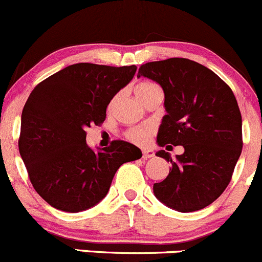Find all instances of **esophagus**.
Returning a JSON list of instances; mask_svg holds the SVG:
<instances>
[{"label": "esophagus", "mask_w": 262, "mask_h": 262, "mask_svg": "<svg viewBox=\"0 0 262 262\" xmlns=\"http://www.w3.org/2000/svg\"><path fill=\"white\" fill-rule=\"evenodd\" d=\"M154 156H155V154H154L152 150H144V151H142V159H144V160H147V159L154 158Z\"/></svg>", "instance_id": "obj_1"}]
</instances>
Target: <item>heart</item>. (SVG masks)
<instances>
[{
	"label": "heart",
	"mask_w": 262,
	"mask_h": 262,
	"mask_svg": "<svg viewBox=\"0 0 262 262\" xmlns=\"http://www.w3.org/2000/svg\"><path fill=\"white\" fill-rule=\"evenodd\" d=\"M135 92H136V96L139 97L140 101H142V99L146 98L147 96H150V94L152 93H158V92L163 93V92H161V88L152 82L139 83V84L136 85V88H135ZM152 134H154V128L151 127V126L145 125V126H137V127L128 128V130L125 132V136L126 139L130 140V141L134 142V144L144 146V145L149 144Z\"/></svg>",
	"instance_id": "obj_1"
}]
</instances>
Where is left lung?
Returning a JSON list of instances; mask_svg holds the SVG:
<instances>
[{
  "label": "left lung",
  "mask_w": 262,
  "mask_h": 262,
  "mask_svg": "<svg viewBox=\"0 0 262 262\" xmlns=\"http://www.w3.org/2000/svg\"><path fill=\"white\" fill-rule=\"evenodd\" d=\"M137 77L155 80L165 94L166 115L158 134L159 146L182 145L184 154L170 158L169 175L154 184V194L179 212L213 203L230 184L242 151V117L233 92L214 72L185 58L142 64Z\"/></svg>",
  "instance_id": "left-lung-1"
}]
</instances>
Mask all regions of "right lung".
Masks as SVG:
<instances>
[{
	"label": "right lung",
	"mask_w": 262,
	"mask_h": 262,
	"mask_svg": "<svg viewBox=\"0 0 262 262\" xmlns=\"http://www.w3.org/2000/svg\"><path fill=\"white\" fill-rule=\"evenodd\" d=\"M136 69L78 63L32 90L21 115L18 150L32 187L51 207L77 213L96 206L117 169L142 156L122 140L98 152L85 142V130L103 123L107 106Z\"/></svg>",
	"instance_id": "right-lung-1"
}]
</instances>
